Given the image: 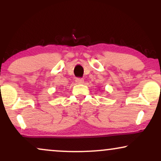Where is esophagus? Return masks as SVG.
Returning a JSON list of instances; mask_svg holds the SVG:
<instances>
[{"instance_id": "1", "label": "esophagus", "mask_w": 161, "mask_h": 161, "mask_svg": "<svg viewBox=\"0 0 161 161\" xmlns=\"http://www.w3.org/2000/svg\"><path fill=\"white\" fill-rule=\"evenodd\" d=\"M75 82H76L77 84H83V83H84V79L81 78H77L75 79Z\"/></svg>"}]
</instances>
